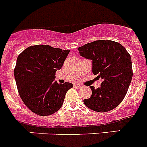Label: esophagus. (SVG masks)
<instances>
[{
    "mask_svg": "<svg viewBox=\"0 0 147 147\" xmlns=\"http://www.w3.org/2000/svg\"><path fill=\"white\" fill-rule=\"evenodd\" d=\"M74 86L76 87V88H80L82 87V85H80V84H75Z\"/></svg>",
    "mask_w": 147,
    "mask_h": 147,
    "instance_id": "esophagus-1",
    "label": "esophagus"
}]
</instances>
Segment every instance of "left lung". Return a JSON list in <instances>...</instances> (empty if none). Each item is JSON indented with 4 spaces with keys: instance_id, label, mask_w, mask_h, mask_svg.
<instances>
[{
    "instance_id": "left-lung-1",
    "label": "left lung",
    "mask_w": 147,
    "mask_h": 147,
    "mask_svg": "<svg viewBox=\"0 0 147 147\" xmlns=\"http://www.w3.org/2000/svg\"><path fill=\"white\" fill-rule=\"evenodd\" d=\"M80 54L93 60V73L103 82L84 103L90 110L108 112L120 105L132 78L131 57L125 48L112 40H96L78 48Z\"/></svg>"
}]
</instances>
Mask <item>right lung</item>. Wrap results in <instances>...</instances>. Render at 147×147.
Returning <instances> with one entry per match:
<instances>
[{
    "label": "right lung",
    "instance_id": "add662e5",
    "mask_svg": "<svg viewBox=\"0 0 147 147\" xmlns=\"http://www.w3.org/2000/svg\"><path fill=\"white\" fill-rule=\"evenodd\" d=\"M70 50L48 45L29 46L17 59L14 74L20 98L31 111L40 116L51 115L62 107L70 82L58 84L56 71L60 69Z\"/></svg>",
    "mask_w": 147,
    "mask_h": 147
}]
</instances>
